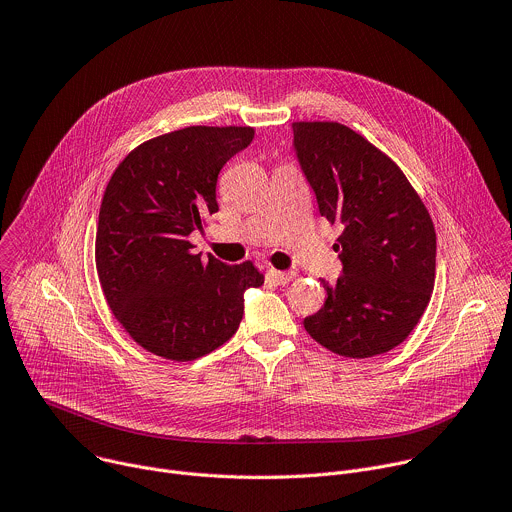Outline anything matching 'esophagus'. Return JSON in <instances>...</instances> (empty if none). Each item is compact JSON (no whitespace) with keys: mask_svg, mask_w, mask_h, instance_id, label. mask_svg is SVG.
Listing matches in <instances>:
<instances>
[{"mask_svg":"<svg viewBox=\"0 0 512 512\" xmlns=\"http://www.w3.org/2000/svg\"><path fill=\"white\" fill-rule=\"evenodd\" d=\"M268 276L276 282V284H288L294 278V272H282V270H268Z\"/></svg>","mask_w":512,"mask_h":512,"instance_id":"esophagus-1","label":"esophagus"}]
</instances>
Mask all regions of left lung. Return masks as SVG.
Instances as JSON below:
<instances>
[{
    "label": "left lung",
    "mask_w": 512,
    "mask_h": 512,
    "mask_svg": "<svg viewBox=\"0 0 512 512\" xmlns=\"http://www.w3.org/2000/svg\"><path fill=\"white\" fill-rule=\"evenodd\" d=\"M300 167L319 212L343 232V276L304 329L325 349L367 359L403 343L436 280V230L422 197L375 145L335 121L292 123Z\"/></svg>",
    "instance_id": "1"
}]
</instances>
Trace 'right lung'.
I'll use <instances>...</instances> for the list:
<instances>
[{"label": "right lung", "instance_id": "right-lung-1", "mask_svg": "<svg viewBox=\"0 0 512 512\" xmlns=\"http://www.w3.org/2000/svg\"><path fill=\"white\" fill-rule=\"evenodd\" d=\"M252 127L195 125L153 137L115 169L102 195L94 258L115 319L145 351L193 361L238 331L244 292L264 284L246 260H201L187 236L218 212V173Z\"/></svg>", "mask_w": 512, "mask_h": 512}]
</instances>
